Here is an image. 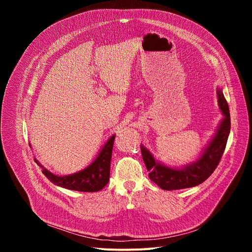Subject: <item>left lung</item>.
Wrapping results in <instances>:
<instances>
[{"label": "left lung", "instance_id": "8db88e82", "mask_svg": "<svg viewBox=\"0 0 252 252\" xmlns=\"http://www.w3.org/2000/svg\"><path fill=\"white\" fill-rule=\"evenodd\" d=\"M217 95L219 109L223 114V119L220 121L216 132L195 161L180 167L168 166L156 159L151 152L141 144L142 158L149 171V178L159 188L178 190L194 187L207 180L217 168L230 133L229 107L220 87L217 89Z\"/></svg>", "mask_w": 252, "mask_h": 252}]
</instances>
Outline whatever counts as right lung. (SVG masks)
<instances>
[{"label": "right lung", "instance_id": "right-lung-1", "mask_svg": "<svg viewBox=\"0 0 252 252\" xmlns=\"http://www.w3.org/2000/svg\"><path fill=\"white\" fill-rule=\"evenodd\" d=\"M114 136L116 134H112L107 142L103 145L93 162L78 172L67 175H58L45 168L36 158H34V161L42 167V172L44 175H46V178L57 186L74 190V191H100L109 182L110 161Z\"/></svg>", "mask_w": 252, "mask_h": 252}]
</instances>
